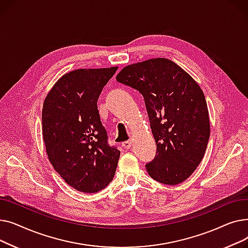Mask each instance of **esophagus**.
Listing matches in <instances>:
<instances>
[{
    "label": "esophagus",
    "mask_w": 248,
    "mask_h": 248,
    "mask_svg": "<svg viewBox=\"0 0 248 248\" xmlns=\"http://www.w3.org/2000/svg\"><path fill=\"white\" fill-rule=\"evenodd\" d=\"M124 149H129L131 148V146H132V140H125V141H124L123 142V145H122Z\"/></svg>",
    "instance_id": "esophagus-1"
}]
</instances>
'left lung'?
<instances>
[{
  "mask_svg": "<svg viewBox=\"0 0 248 248\" xmlns=\"http://www.w3.org/2000/svg\"><path fill=\"white\" fill-rule=\"evenodd\" d=\"M116 80L144 96L157 153L146 165L166 185L187 180L201 163L210 137L207 103L198 83L179 65L154 58L127 65Z\"/></svg>",
  "mask_w": 248,
  "mask_h": 248,
  "instance_id": "left-lung-1",
  "label": "left lung"
}]
</instances>
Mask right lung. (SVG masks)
I'll list each match as a JSON object with an SVG mask.
<instances>
[{
	"label": "right lung",
	"mask_w": 248,
	"mask_h": 248,
	"mask_svg": "<svg viewBox=\"0 0 248 248\" xmlns=\"http://www.w3.org/2000/svg\"><path fill=\"white\" fill-rule=\"evenodd\" d=\"M117 67L77 69L48 93L42 110L43 140L54 170L77 191L96 193L113 179L121 152L108 142L97 99Z\"/></svg>",
	"instance_id": "add662e5"
}]
</instances>
